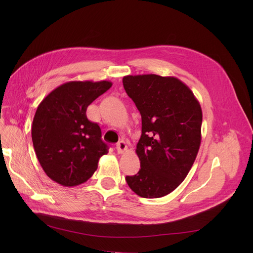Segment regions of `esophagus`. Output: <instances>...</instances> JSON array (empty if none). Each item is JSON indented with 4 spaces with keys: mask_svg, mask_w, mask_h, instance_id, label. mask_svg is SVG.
<instances>
[{
    "mask_svg": "<svg viewBox=\"0 0 253 253\" xmlns=\"http://www.w3.org/2000/svg\"><path fill=\"white\" fill-rule=\"evenodd\" d=\"M116 149H117V152L119 153V154H122V153H125L127 150V145L124 140H121L117 143Z\"/></svg>",
    "mask_w": 253,
    "mask_h": 253,
    "instance_id": "obj_1",
    "label": "esophagus"
}]
</instances>
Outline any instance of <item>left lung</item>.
I'll return each mask as SVG.
<instances>
[{
	"instance_id": "left-lung-1",
	"label": "left lung",
	"mask_w": 253,
	"mask_h": 253,
	"mask_svg": "<svg viewBox=\"0 0 253 253\" xmlns=\"http://www.w3.org/2000/svg\"><path fill=\"white\" fill-rule=\"evenodd\" d=\"M122 82L141 115L136 147L141 169L126 180L137 195L163 197L180 185L194 164L202 140L201 104L175 77L126 76Z\"/></svg>"
}]
</instances>
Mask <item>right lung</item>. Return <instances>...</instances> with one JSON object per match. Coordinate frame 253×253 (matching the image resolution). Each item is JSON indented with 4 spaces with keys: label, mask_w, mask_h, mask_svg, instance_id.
<instances>
[{
    "label": "right lung",
    "mask_w": 253,
    "mask_h": 253,
    "mask_svg": "<svg viewBox=\"0 0 253 253\" xmlns=\"http://www.w3.org/2000/svg\"><path fill=\"white\" fill-rule=\"evenodd\" d=\"M112 86L110 81H71L45 97L36 111L32 138L50 179L64 187L85 182L109 151L101 128L86 117L87 106Z\"/></svg>",
    "instance_id": "obj_1"
}]
</instances>
